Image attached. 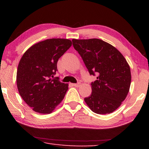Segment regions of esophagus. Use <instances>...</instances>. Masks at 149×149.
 <instances>
[{
    "instance_id": "1",
    "label": "esophagus",
    "mask_w": 149,
    "mask_h": 149,
    "mask_svg": "<svg viewBox=\"0 0 149 149\" xmlns=\"http://www.w3.org/2000/svg\"><path fill=\"white\" fill-rule=\"evenodd\" d=\"M72 85H73V86L75 87H79L81 85V84H80V83H78V84H73Z\"/></svg>"
}]
</instances>
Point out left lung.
Listing matches in <instances>:
<instances>
[{"label":"left lung","mask_w":149,"mask_h":149,"mask_svg":"<svg viewBox=\"0 0 149 149\" xmlns=\"http://www.w3.org/2000/svg\"><path fill=\"white\" fill-rule=\"evenodd\" d=\"M90 75L97 74L85 102L93 112L110 114L125 99L132 80L130 67L116 48L99 39H72Z\"/></svg>","instance_id":"obj_1"}]
</instances>
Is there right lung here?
Listing matches in <instances>:
<instances>
[{"instance_id": "obj_1", "label": "right lung", "mask_w": 149, "mask_h": 149, "mask_svg": "<svg viewBox=\"0 0 149 149\" xmlns=\"http://www.w3.org/2000/svg\"><path fill=\"white\" fill-rule=\"evenodd\" d=\"M67 39H49L27 49L19 62L16 81L20 96L32 110L52 113L64 98L68 84L54 75L57 62L72 46Z\"/></svg>"}]
</instances>
